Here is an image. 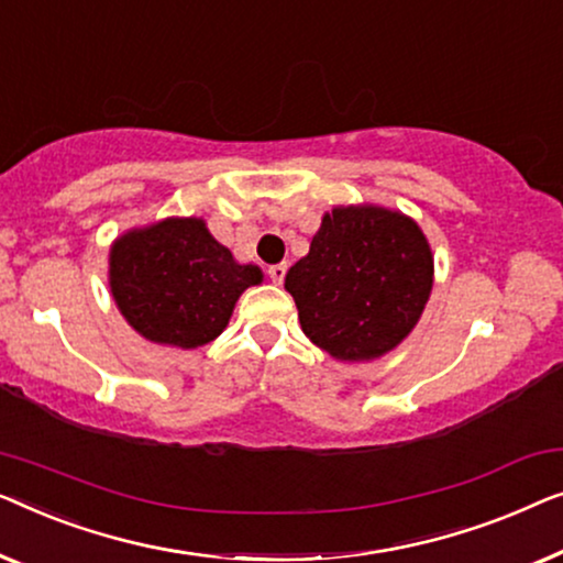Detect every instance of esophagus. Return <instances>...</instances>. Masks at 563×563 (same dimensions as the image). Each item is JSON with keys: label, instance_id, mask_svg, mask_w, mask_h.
Masks as SVG:
<instances>
[{"label": "esophagus", "instance_id": "34e87169", "mask_svg": "<svg viewBox=\"0 0 563 563\" xmlns=\"http://www.w3.org/2000/svg\"><path fill=\"white\" fill-rule=\"evenodd\" d=\"M285 273H288V265L285 263H278V265H271L267 267V275H271V280L273 283H283V278H285Z\"/></svg>", "mask_w": 563, "mask_h": 563}]
</instances>
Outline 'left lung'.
Instances as JSON below:
<instances>
[{"mask_svg":"<svg viewBox=\"0 0 563 563\" xmlns=\"http://www.w3.org/2000/svg\"><path fill=\"white\" fill-rule=\"evenodd\" d=\"M433 257L416 221L377 206L334 209L285 275L303 334L331 357L375 360L421 319Z\"/></svg>","mask_w":563,"mask_h":563,"instance_id":"left-lung-1","label":"left lung"}]
</instances>
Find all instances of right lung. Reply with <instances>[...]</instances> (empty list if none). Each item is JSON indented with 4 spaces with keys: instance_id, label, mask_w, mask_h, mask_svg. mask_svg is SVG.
Masks as SVG:
<instances>
[{
    "instance_id": "right-lung-1",
    "label": "right lung",
    "mask_w": 563,
    "mask_h": 563,
    "mask_svg": "<svg viewBox=\"0 0 563 563\" xmlns=\"http://www.w3.org/2000/svg\"><path fill=\"white\" fill-rule=\"evenodd\" d=\"M109 280L130 327L150 342L194 350L224 331L236 298L263 273L234 263L201 219H165L114 242Z\"/></svg>"
}]
</instances>
